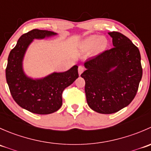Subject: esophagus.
I'll list each match as a JSON object with an SVG mask.
<instances>
[{"mask_svg": "<svg viewBox=\"0 0 151 151\" xmlns=\"http://www.w3.org/2000/svg\"><path fill=\"white\" fill-rule=\"evenodd\" d=\"M84 70H85V68L84 67H83V66H80L78 67V73H79V74H81L83 72V71H84Z\"/></svg>", "mask_w": 151, "mask_h": 151, "instance_id": "obj_1", "label": "esophagus"}]
</instances>
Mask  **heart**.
<instances>
[{"instance_id": "heart-1", "label": "heart", "mask_w": 151, "mask_h": 151, "mask_svg": "<svg viewBox=\"0 0 151 151\" xmlns=\"http://www.w3.org/2000/svg\"><path fill=\"white\" fill-rule=\"evenodd\" d=\"M86 44L88 47H92L96 45V49L102 50L106 46V40L104 38H99V36H92L87 39Z\"/></svg>"}]
</instances>
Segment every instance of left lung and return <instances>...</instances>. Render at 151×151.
<instances>
[{
	"label": "left lung",
	"mask_w": 151,
	"mask_h": 151,
	"mask_svg": "<svg viewBox=\"0 0 151 151\" xmlns=\"http://www.w3.org/2000/svg\"><path fill=\"white\" fill-rule=\"evenodd\" d=\"M109 35L113 47L85 61L87 70L81 74L88 106L101 114L115 113L130 104L142 76L139 49L119 32Z\"/></svg>",
	"instance_id": "8db88e82"
}]
</instances>
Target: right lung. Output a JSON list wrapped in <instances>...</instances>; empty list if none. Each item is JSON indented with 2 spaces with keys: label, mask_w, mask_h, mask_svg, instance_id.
I'll list each match as a JSON object with an SVG mask.
<instances>
[{
  "label": "right lung",
  "mask_w": 151,
  "mask_h": 151,
  "mask_svg": "<svg viewBox=\"0 0 151 151\" xmlns=\"http://www.w3.org/2000/svg\"><path fill=\"white\" fill-rule=\"evenodd\" d=\"M55 34L48 30L33 29L19 37L9 55L6 78L12 98L19 106L33 113L47 115L58 110L62 106L63 90L79 77L77 66L65 72L53 73L41 80H32L24 74L22 59L33 39Z\"/></svg>",
  "instance_id": "right-lung-1"
}]
</instances>
